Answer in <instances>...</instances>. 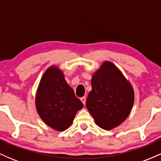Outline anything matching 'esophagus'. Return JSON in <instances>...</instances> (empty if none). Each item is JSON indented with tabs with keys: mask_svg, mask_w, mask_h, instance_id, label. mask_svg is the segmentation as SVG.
<instances>
[{
	"mask_svg": "<svg viewBox=\"0 0 161 161\" xmlns=\"http://www.w3.org/2000/svg\"><path fill=\"white\" fill-rule=\"evenodd\" d=\"M80 100H81V101H82V102L83 103V104H86V97H82L80 98Z\"/></svg>",
	"mask_w": 161,
	"mask_h": 161,
	"instance_id": "1",
	"label": "esophagus"
}]
</instances>
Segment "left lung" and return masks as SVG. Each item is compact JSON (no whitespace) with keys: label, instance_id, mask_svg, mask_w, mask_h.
I'll list each match as a JSON object with an SVG mask.
<instances>
[{"label":"left lung","instance_id":"obj_1","mask_svg":"<svg viewBox=\"0 0 161 161\" xmlns=\"http://www.w3.org/2000/svg\"><path fill=\"white\" fill-rule=\"evenodd\" d=\"M86 107L101 128L113 129L127 119L135 101L133 87L120 69L104 61L92 75Z\"/></svg>","mask_w":161,"mask_h":161}]
</instances>
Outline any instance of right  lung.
Segmentation results:
<instances>
[{"instance_id":"1","label":"right lung","mask_w":161,"mask_h":161,"mask_svg":"<svg viewBox=\"0 0 161 161\" xmlns=\"http://www.w3.org/2000/svg\"><path fill=\"white\" fill-rule=\"evenodd\" d=\"M36 108L46 125L62 132L71 125L83 104L67 84L64 72L52 65L45 70L38 84Z\"/></svg>"}]
</instances>
